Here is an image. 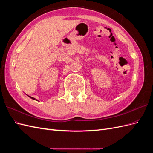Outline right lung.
<instances>
[{
  "label": "right lung",
  "mask_w": 153,
  "mask_h": 153,
  "mask_svg": "<svg viewBox=\"0 0 153 153\" xmlns=\"http://www.w3.org/2000/svg\"><path fill=\"white\" fill-rule=\"evenodd\" d=\"M29 97H30V98H31V99H32V100H36V101H38L37 100H36L34 98H33V97H31V96H28Z\"/></svg>",
  "instance_id": "1"
}]
</instances>
